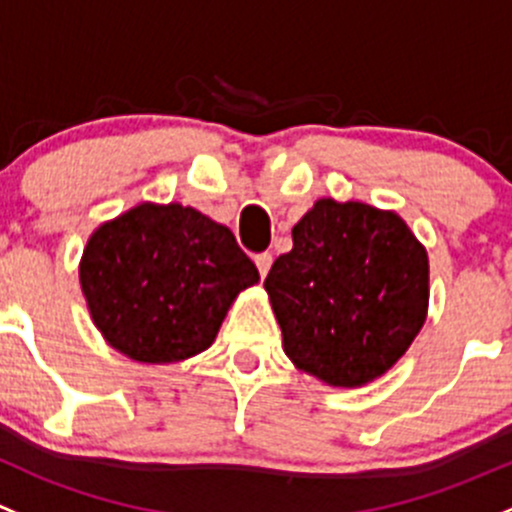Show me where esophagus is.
I'll return each mask as SVG.
<instances>
[{"mask_svg":"<svg viewBox=\"0 0 512 512\" xmlns=\"http://www.w3.org/2000/svg\"><path fill=\"white\" fill-rule=\"evenodd\" d=\"M255 265H257V270H260V277L265 279L267 272H270V267H272L270 252H260V255H255Z\"/></svg>","mask_w":512,"mask_h":512,"instance_id":"1","label":"esophagus"}]
</instances>
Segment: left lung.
<instances>
[{"mask_svg": "<svg viewBox=\"0 0 512 512\" xmlns=\"http://www.w3.org/2000/svg\"><path fill=\"white\" fill-rule=\"evenodd\" d=\"M292 240L265 279L284 353L326 385L373 383L427 319V250L397 213L333 198L314 203Z\"/></svg>", "mask_w": 512, "mask_h": 512, "instance_id": "left-lung-1", "label": "left lung"}]
</instances>
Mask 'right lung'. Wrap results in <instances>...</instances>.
I'll return each mask as SVG.
<instances>
[{
	"label": "right lung",
	"mask_w": 512,
	"mask_h": 512,
	"mask_svg": "<svg viewBox=\"0 0 512 512\" xmlns=\"http://www.w3.org/2000/svg\"><path fill=\"white\" fill-rule=\"evenodd\" d=\"M260 272L225 225L181 203H139L102 223L83 250L80 287L98 331L139 363L211 348Z\"/></svg>",
	"instance_id": "right-lung-1"
}]
</instances>
